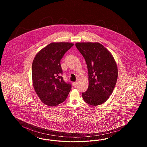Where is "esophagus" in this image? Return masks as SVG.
<instances>
[{
    "label": "esophagus",
    "instance_id": "obj_1",
    "mask_svg": "<svg viewBox=\"0 0 147 147\" xmlns=\"http://www.w3.org/2000/svg\"><path fill=\"white\" fill-rule=\"evenodd\" d=\"M73 86H77V85H78V82H74V83H73Z\"/></svg>",
    "mask_w": 147,
    "mask_h": 147
}]
</instances>
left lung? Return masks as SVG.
<instances>
[{
	"label": "left lung",
	"instance_id": "obj_1",
	"mask_svg": "<svg viewBox=\"0 0 147 147\" xmlns=\"http://www.w3.org/2000/svg\"><path fill=\"white\" fill-rule=\"evenodd\" d=\"M76 46L84 57L89 75V87L82 93L89 105L102 104L111 95L118 78L116 62L111 53L98 42H77Z\"/></svg>",
	"mask_w": 147,
	"mask_h": 147
}]
</instances>
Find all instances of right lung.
I'll use <instances>...</instances> for the list:
<instances>
[{"label":"right lung","instance_id":"obj_1","mask_svg":"<svg viewBox=\"0 0 147 147\" xmlns=\"http://www.w3.org/2000/svg\"><path fill=\"white\" fill-rule=\"evenodd\" d=\"M74 43L52 42L41 49L32 64V83L35 92L42 102L49 106H56L67 98L71 85L61 77L62 69L61 59Z\"/></svg>","mask_w":147,"mask_h":147}]
</instances>
